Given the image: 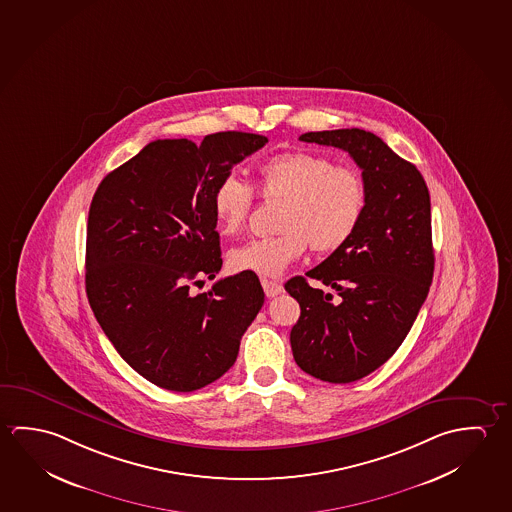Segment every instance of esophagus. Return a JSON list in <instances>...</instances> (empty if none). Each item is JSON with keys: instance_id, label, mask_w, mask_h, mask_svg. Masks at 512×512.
Returning <instances> with one entry per match:
<instances>
[{"instance_id": "1", "label": "esophagus", "mask_w": 512, "mask_h": 512, "mask_svg": "<svg viewBox=\"0 0 512 512\" xmlns=\"http://www.w3.org/2000/svg\"><path fill=\"white\" fill-rule=\"evenodd\" d=\"M262 287H264V293H266L268 298H275L277 294L284 291L282 284H278L275 280H268V278H262Z\"/></svg>"}]
</instances>
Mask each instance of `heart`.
I'll use <instances>...</instances> for the list:
<instances>
[{
    "instance_id": "b5f03b06",
    "label": "heart",
    "mask_w": 512,
    "mask_h": 512,
    "mask_svg": "<svg viewBox=\"0 0 512 512\" xmlns=\"http://www.w3.org/2000/svg\"><path fill=\"white\" fill-rule=\"evenodd\" d=\"M264 200L282 202L277 212L278 234L234 248L230 268L259 277L277 278L310 250H339L359 227L366 191L357 169L336 166L312 151H285L259 168ZM255 194L235 175L223 176L212 194L218 227L225 235L243 232L252 214Z\"/></svg>"
}]
</instances>
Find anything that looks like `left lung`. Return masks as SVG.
<instances>
[{
  "label": "left lung",
  "mask_w": 512,
  "mask_h": 512,
  "mask_svg": "<svg viewBox=\"0 0 512 512\" xmlns=\"http://www.w3.org/2000/svg\"><path fill=\"white\" fill-rule=\"evenodd\" d=\"M305 143L348 151L362 169L366 205L346 243L305 275L285 282L300 303L291 330L294 361L332 384L380 368L409 334L434 277L430 194L418 168L361 128L307 132Z\"/></svg>",
  "instance_id": "left-lung-1"
}]
</instances>
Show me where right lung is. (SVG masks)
Wrapping results in <instances>:
<instances>
[{
	"label": "right lung",
	"instance_id": "1",
	"mask_svg": "<svg viewBox=\"0 0 512 512\" xmlns=\"http://www.w3.org/2000/svg\"><path fill=\"white\" fill-rule=\"evenodd\" d=\"M268 143L218 132L196 146L157 139L98 185L89 209L85 291L101 330L151 384L189 393L234 366L264 305L255 273L216 278L221 248L212 194L235 164Z\"/></svg>",
	"mask_w": 512,
	"mask_h": 512
}]
</instances>
